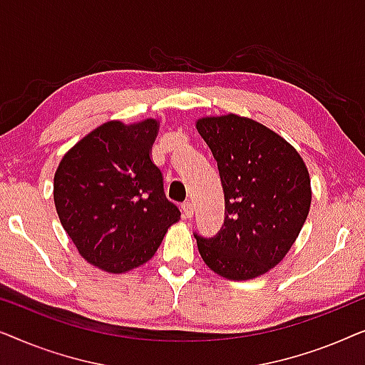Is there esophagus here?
I'll list each match as a JSON object with an SVG mask.
<instances>
[{
	"instance_id": "34e87169",
	"label": "esophagus",
	"mask_w": 365,
	"mask_h": 365,
	"mask_svg": "<svg viewBox=\"0 0 365 365\" xmlns=\"http://www.w3.org/2000/svg\"><path fill=\"white\" fill-rule=\"evenodd\" d=\"M181 209H182V214H184V217H192V214H194V206H192V202H191V201H186V202H182Z\"/></svg>"
}]
</instances>
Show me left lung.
Instances as JSON below:
<instances>
[{
	"instance_id": "1",
	"label": "left lung",
	"mask_w": 365,
	"mask_h": 365,
	"mask_svg": "<svg viewBox=\"0 0 365 365\" xmlns=\"http://www.w3.org/2000/svg\"><path fill=\"white\" fill-rule=\"evenodd\" d=\"M196 128L217 163L226 204L216 236L194 234L199 254L226 279L262 276L282 261L307 219L306 164L286 139L254 119L226 114L199 119Z\"/></svg>"
}]
</instances>
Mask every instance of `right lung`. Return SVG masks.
<instances>
[{"instance_id":"obj_1","label":"right lung","mask_w":365,"mask_h":365,"mask_svg":"<svg viewBox=\"0 0 365 365\" xmlns=\"http://www.w3.org/2000/svg\"><path fill=\"white\" fill-rule=\"evenodd\" d=\"M159 124L109 121L64 154L54 174V206L89 264L121 274L148 262L181 211L164 194L151 161Z\"/></svg>"}]
</instances>
